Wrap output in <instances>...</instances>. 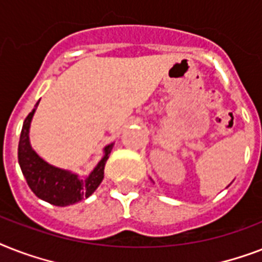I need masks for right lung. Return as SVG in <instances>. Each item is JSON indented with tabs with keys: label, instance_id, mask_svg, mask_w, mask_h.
<instances>
[{
	"label": "right lung",
	"instance_id": "add662e5",
	"mask_svg": "<svg viewBox=\"0 0 262 262\" xmlns=\"http://www.w3.org/2000/svg\"><path fill=\"white\" fill-rule=\"evenodd\" d=\"M39 102L23 123L21 135L18 141V164L28 186L39 199L57 207H67L90 197L104 177V164L111 154L113 145L108 144L103 148V158L85 178L69 170L55 167L43 160L32 149L30 143L31 121Z\"/></svg>",
	"mask_w": 262,
	"mask_h": 262
}]
</instances>
